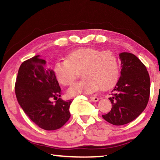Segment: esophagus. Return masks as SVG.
<instances>
[{
    "instance_id": "34e87169",
    "label": "esophagus",
    "mask_w": 160,
    "mask_h": 160,
    "mask_svg": "<svg viewBox=\"0 0 160 160\" xmlns=\"http://www.w3.org/2000/svg\"><path fill=\"white\" fill-rule=\"evenodd\" d=\"M90 99L92 102H98L99 101V98L96 97H90Z\"/></svg>"
}]
</instances>
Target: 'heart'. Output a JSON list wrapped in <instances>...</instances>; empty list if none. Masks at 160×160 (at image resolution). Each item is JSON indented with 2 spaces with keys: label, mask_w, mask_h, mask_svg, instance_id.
I'll return each instance as SVG.
<instances>
[{
  "label": "heart",
  "mask_w": 160,
  "mask_h": 160,
  "mask_svg": "<svg viewBox=\"0 0 160 160\" xmlns=\"http://www.w3.org/2000/svg\"><path fill=\"white\" fill-rule=\"evenodd\" d=\"M120 63L117 56L110 51L96 48H80L69 53L66 60L56 62L53 70L58 82L68 86L82 71L84 79L68 90L70 96L91 94L101 88L109 90L118 80Z\"/></svg>",
  "instance_id": "heart-1"
}]
</instances>
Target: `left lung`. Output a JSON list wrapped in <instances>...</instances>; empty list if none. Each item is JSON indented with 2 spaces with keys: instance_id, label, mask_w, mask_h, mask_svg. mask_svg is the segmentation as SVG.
<instances>
[{
  "instance_id": "1",
  "label": "left lung",
  "mask_w": 160,
  "mask_h": 160,
  "mask_svg": "<svg viewBox=\"0 0 160 160\" xmlns=\"http://www.w3.org/2000/svg\"><path fill=\"white\" fill-rule=\"evenodd\" d=\"M121 76L112 91L109 100L112 107L102 115L107 122L115 126L128 123L136 118L147 107L150 91V80L147 68L134 54H119Z\"/></svg>"
}]
</instances>
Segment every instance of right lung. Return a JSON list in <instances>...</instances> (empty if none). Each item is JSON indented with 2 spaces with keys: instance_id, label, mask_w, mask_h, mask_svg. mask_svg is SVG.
<instances>
[{
  "instance_id": "add662e5",
  "label": "right lung",
  "mask_w": 160,
  "mask_h": 160,
  "mask_svg": "<svg viewBox=\"0 0 160 160\" xmlns=\"http://www.w3.org/2000/svg\"><path fill=\"white\" fill-rule=\"evenodd\" d=\"M15 88L19 104L39 128L54 131L69 120L72 99L58 98L61 90L54 71L46 66V61L39 56L21 64Z\"/></svg>"
}]
</instances>
